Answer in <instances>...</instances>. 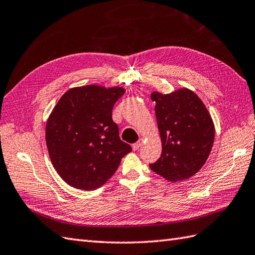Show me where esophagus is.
Listing matches in <instances>:
<instances>
[{"label":"esophagus","mask_w":255,"mask_h":255,"mask_svg":"<svg viewBox=\"0 0 255 255\" xmlns=\"http://www.w3.org/2000/svg\"><path fill=\"white\" fill-rule=\"evenodd\" d=\"M141 145H142V139H140L139 141H137V142H135V143L132 144V150L133 151H137Z\"/></svg>","instance_id":"34e87169"}]
</instances>
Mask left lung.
<instances>
[{"label": "left lung", "mask_w": 255, "mask_h": 255, "mask_svg": "<svg viewBox=\"0 0 255 255\" xmlns=\"http://www.w3.org/2000/svg\"><path fill=\"white\" fill-rule=\"evenodd\" d=\"M162 140V154L150 168L170 181L197 174L214 142V124L200 98L189 89L168 94L152 92Z\"/></svg>", "instance_id": "1"}]
</instances>
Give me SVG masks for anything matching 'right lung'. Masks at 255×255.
<instances>
[{
  "mask_svg": "<svg viewBox=\"0 0 255 255\" xmlns=\"http://www.w3.org/2000/svg\"><path fill=\"white\" fill-rule=\"evenodd\" d=\"M124 93L122 87L73 88L53 109L45 128L46 146L53 166L68 185L82 190L101 187L131 152L112 118Z\"/></svg>",
  "mask_w": 255,
  "mask_h": 255,
  "instance_id": "1",
  "label": "right lung"
}]
</instances>
